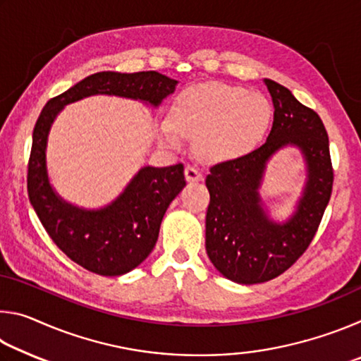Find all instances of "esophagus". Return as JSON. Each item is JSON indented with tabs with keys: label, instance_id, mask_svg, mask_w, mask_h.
<instances>
[{
	"label": "esophagus",
	"instance_id": "obj_1",
	"mask_svg": "<svg viewBox=\"0 0 361 361\" xmlns=\"http://www.w3.org/2000/svg\"><path fill=\"white\" fill-rule=\"evenodd\" d=\"M185 175L188 181H200L202 180V172L197 166H192V164H188L185 169Z\"/></svg>",
	"mask_w": 361,
	"mask_h": 361
}]
</instances>
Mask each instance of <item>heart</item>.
<instances>
[{"label": "heart", "mask_w": 361, "mask_h": 361, "mask_svg": "<svg viewBox=\"0 0 361 361\" xmlns=\"http://www.w3.org/2000/svg\"><path fill=\"white\" fill-rule=\"evenodd\" d=\"M272 122V105L259 92L224 82L188 87L176 97L172 119L161 122L169 145L181 146L185 137L197 138L205 161H235L258 148Z\"/></svg>", "instance_id": "b5f03b06"}]
</instances>
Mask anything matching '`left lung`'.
<instances>
[{"label": "left lung", "mask_w": 361, "mask_h": 361, "mask_svg": "<svg viewBox=\"0 0 361 361\" xmlns=\"http://www.w3.org/2000/svg\"><path fill=\"white\" fill-rule=\"evenodd\" d=\"M264 82L274 103L266 143L235 161L213 166L205 180L210 192L207 253L224 277L245 285L276 279L301 258L322 223L334 181L329 140L320 116L282 84L271 79ZM288 144L302 148L310 180L295 216L285 225H274L260 209L257 189L268 159Z\"/></svg>", "instance_id": "8db88e82"}]
</instances>
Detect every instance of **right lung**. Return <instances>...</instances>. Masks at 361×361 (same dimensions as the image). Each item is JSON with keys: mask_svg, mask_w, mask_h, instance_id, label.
Masks as SVG:
<instances>
[{"mask_svg": "<svg viewBox=\"0 0 361 361\" xmlns=\"http://www.w3.org/2000/svg\"><path fill=\"white\" fill-rule=\"evenodd\" d=\"M178 81L157 71H102L84 78L46 103L33 129L28 159V199L52 242L76 264L99 276L132 271L154 248L170 202L185 188V167H145L121 197L99 212H84L54 194L46 173V142L60 108L82 97L109 94L159 105Z\"/></svg>", "mask_w": 361, "mask_h": 361, "instance_id": "obj_1", "label": "right lung"}]
</instances>
